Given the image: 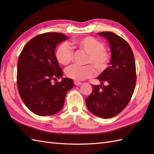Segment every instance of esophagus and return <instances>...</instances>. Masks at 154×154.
<instances>
[{
  "instance_id": "1",
  "label": "esophagus",
  "mask_w": 154,
  "mask_h": 154,
  "mask_svg": "<svg viewBox=\"0 0 154 154\" xmlns=\"http://www.w3.org/2000/svg\"><path fill=\"white\" fill-rule=\"evenodd\" d=\"M74 84L75 85H77V86H79V85H81V83L79 82V81H74Z\"/></svg>"
}]
</instances>
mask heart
<instances>
[{
	"label": "heart",
	"instance_id": "b5f03b06",
	"mask_svg": "<svg viewBox=\"0 0 154 154\" xmlns=\"http://www.w3.org/2000/svg\"><path fill=\"white\" fill-rule=\"evenodd\" d=\"M73 47L79 48L87 53L85 63H91L83 66L72 65L65 69L68 77L75 80L83 81L93 77L96 75L95 68L99 71L105 70L110 61V52L102 42L92 36L75 39L71 42ZM74 50L67 42L59 45L55 51V57L59 63L66 65L70 63L73 59ZM92 65H91V64Z\"/></svg>",
	"mask_w": 154,
	"mask_h": 154
}]
</instances>
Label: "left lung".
I'll list each match as a JSON object with an SVG mask.
<instances>
[{
    "label": "left lung",
    "instance_id": "left-lung-1",
    "mask_svg": "<svg viewBox=\"0 0 154 154\" xmlns=\"http://www.w3.org/2000/svg\"><path fill=\"white\" fill-rule=\"evenodd\" d=\"M98 34L109 41L112 56L110 66L97 77L101 85H92L93 92L85 102L91 113L110 119L122 112L131 99L136 83V63L125 40L112 32Z\"/></svg>",
    "mask_w": 154,
    "mask_h": 154
}]
</instances>
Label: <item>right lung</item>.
Masks as SVG:
<instances>
[{
  "mask_svg": "<svg viewBox=\"0 0 154 154\" xmlns=\"http://www.w3.org/2000/svg\"><path fill=\"white\" fill-rule=\"evenodd\" d=\"M67 38L58 32L39 34L25 45L20 54L16 76L18 92L28 109L38 116L60 111L67 93L73 87V80L69 78L56 81L62 77L63 71L55 50Z\"/></svg>",
  "mask_w": 154,
  "mask_h": 154,
  "instance_id": "right-lung-1",
  "label": "right lung"
}]
</instances>
